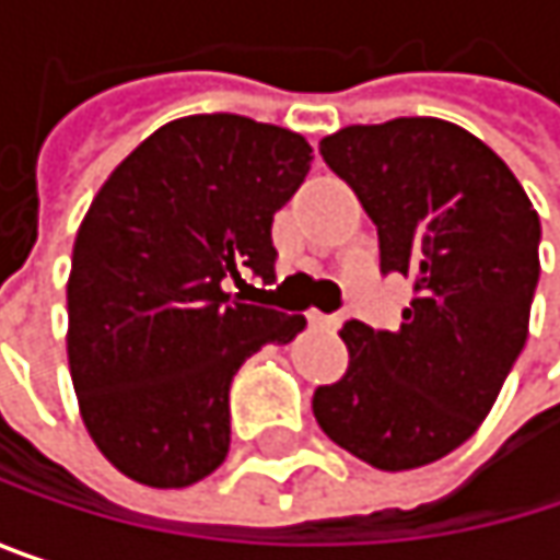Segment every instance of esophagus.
<instances>
[{
	"label": "esophagus",
	"instance_id": "34e87169",
	"mask_svg": "<svg viewBox=\"0 0 560 560\" xmlns=\"http://www.w3.org/2000/svg\"><path fill=\"white\" fill-rule=\"evenodd\" d=\"M307 320L320 330H337L340 327V314H320V311H311Z\"/></svg>",
	"mask_w": 560,
	"mask_h": 560
}]
</instances>
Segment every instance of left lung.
<instances>
[{
  "label": "left lung",
  "instance_id": "obj_1",
  "mask_svg": "<svg viewBox=\"0 0 560 560\" xmlns=\"http://www.w3.org/2000/svg\"><path fill=\"white\" fill-rule=\"evenodd\" d=\"M320 155L376 223L383 272L415 279V298L398 330L343 324L350 366L317 386L314 418L370 467H424L483 424L525 347L538 213L490 145L434 116L347 126Z\"/></svg>",
  "mask_w": 560,
  "mask_h": 560
}]
</instances>
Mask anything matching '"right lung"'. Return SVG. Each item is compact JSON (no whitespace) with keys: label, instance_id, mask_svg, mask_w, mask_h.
<instances>
[{"label":"right lung","instance_id":"obj_1","mask_svg":"<svg viewBox=\"0 0 560 560\" xmlns=\"http://www.w3.org/2000/svg\"><path fill=\"white\" fill-rule=\"evenodd\" d=\"M304 136L233 113L184 116L126 155L93 197L67 279L80 418L129 480L180 490L230 451V383L301 314L226 291L276 279L272 220L311 171Z\"/></svg>","mask_w":560,"mask_h":560}]
</instances>
